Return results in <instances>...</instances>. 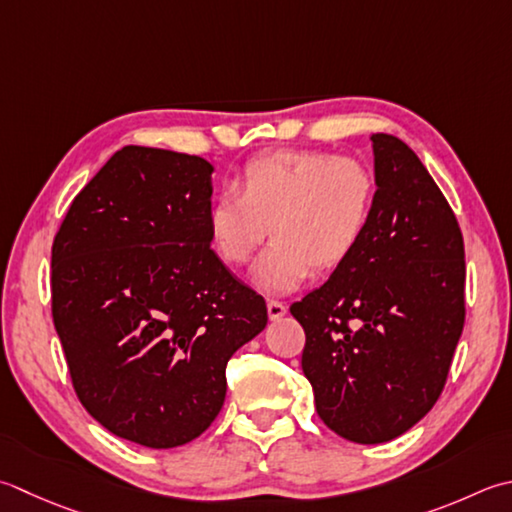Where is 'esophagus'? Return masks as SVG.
<instances>
[{"label": "esophagus", "mask_w": 512, "mask_h": 512, "mask_svg": "<svg viewBox=\"0 0 512 512\" xmlns=\"http://www.w3.org/2000/svg\"><path fill=\"white\" fill-rule=\"evenodd\" d=\"M266 308H268V317L273 319V322H279V319L286 315V304L277 302V299H268Z\"/></svg>", "instance_id": "obj_1"}]
</instances>
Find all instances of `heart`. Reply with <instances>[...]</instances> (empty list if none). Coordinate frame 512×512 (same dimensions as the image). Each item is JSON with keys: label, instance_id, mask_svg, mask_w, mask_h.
I'll return each mask as SVG.
<instances>
[{"label": "heart", "instance_id": "1", "mask_svg": "<svg viewBox=\"0 0 512 512\" xmlns=\"http://www.w3.org/2000/svg\"><path fill=\"white\" fill-rule=\"evenodd\" d=\"M375 175L355 157L322 150H275L239 170L235 192L208 208L215 253L228 266L246 264L266 235L253 282L266 293H288L313 273L342 266L362 244L375 210Z\"/></svg>", "mask_w": 512, "mask_h": 512}]
</instances>
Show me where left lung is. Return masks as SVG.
I'll use <instances>...</instances> for the list:
<instances>
[{
	"label": "left lung",
	"instance_id": "obj_1",
	"mask_svg": "<svg viewBox=\"0 0 512 512\" xmlns=\"http://www.w3.org/2000/svg\"><path fill=\"white\" fill-rule=\"evenodd\" d=\"M370 139L377 190L362 244L290 306L317 415L355 444L390 442L435 406L466 317L453 208L402 139Z\"/></svg>",
	"mask_w": 512,
	"mask_h": 512
}]
</instances>
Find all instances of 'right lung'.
<instances>
[{
  "label": "right lung",
  "instance_id": "add662e5",
  "mask_svg": "<svg viewBox=\"0 0 512 512\" xmlns=\"http://www.w3.org/2000/svg\"><path fill=\"white\" fill-rule=\"evenodd\" d=\"M210 175L197 155L124 146L53 242V322L79 402L146 448L213 424L228 359L268 322L264 297L210 248Z\"/></svg>",
  "mask_w": 512,
  "mask_h": 512
}]
</instances>
